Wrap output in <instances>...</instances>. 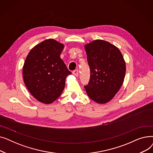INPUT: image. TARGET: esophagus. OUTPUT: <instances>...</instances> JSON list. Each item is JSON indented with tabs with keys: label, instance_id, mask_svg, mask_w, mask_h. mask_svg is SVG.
Instances as JSON below:
<instances>
[{
	"label": "esophagus",
	"instance_id": "obj_1",
	"mask_svg": "<svg viewBox=\"0 0 153 153\" xmlns=\"http://www.w3.org/2000/svg\"><path fill=\"white\" fill-rule=\"evenodd\" d=\"M72 74H73L75 76L77 77L79 76V71H78V70H74V71H72Z\"/></svg>",
	"mask_w": 153,
	"mask_h": 153
}]
</instances>
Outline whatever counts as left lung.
Wrapping results in <instances>:
<instances>
[{"label":"left lung","instance_id":"1","mask_svg":"<svg viewBox=\"0 0 153 153\" xmlns=\"http://www.w3.org/2000/svg\"><path fill=\"white\" fill-rule=\"evenodd\" d=\"M91 70L89 82L84 85L88 96L98 103L114 98L122 85L126 72L123 56L115 46L102 39L85 45Z\"/></svg>","mask_w":153,"mask_h":153}]
</instances>
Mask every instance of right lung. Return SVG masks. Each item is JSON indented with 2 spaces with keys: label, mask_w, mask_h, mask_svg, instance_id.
I'll list each match as a JSON object with an SVG mask.
<instances>
[{
  "label": "right lung",
  "mask_w": 153,
  "mask_h": 153,
  "mask_svg": "<svg viewBox=\"0 0 153 153\" xmlns=\"http://www.w3.org/2000/svg\"><path fill=\"white\" fill-rule=\"evenodd\" d=\"M64 45L48 39L33 47L27 55L23 67V81L33 97L49 104L57 99L71 74L60 54Z\"/></svg>",
  "instance_id": "1"
}]
</instances>
